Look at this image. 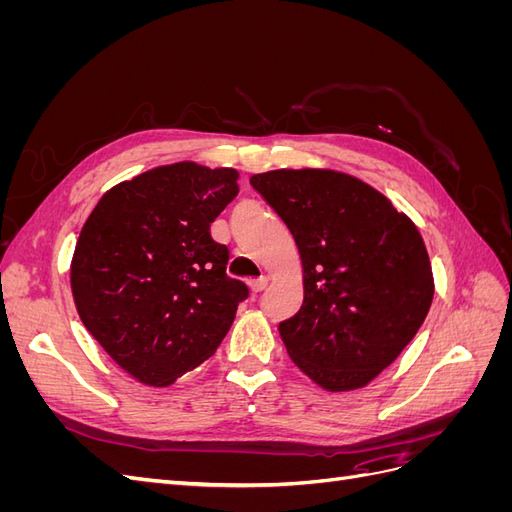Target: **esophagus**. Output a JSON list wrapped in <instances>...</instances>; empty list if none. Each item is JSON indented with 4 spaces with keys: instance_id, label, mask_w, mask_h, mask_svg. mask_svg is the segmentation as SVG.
<instances>
[{
    "instance_id": "1",
    "label": "esophagus",
    "mask_w": 512,
    "mask_h": 512,
    "mask_svg": "<svg viewBox=\"0 0 512 512\" xmlns=\"http://www.w3.org/2000/svg\"><path fill=\"white\" fill-rule=\"evenodd\" d=\"M267 284H269L267 277H258V280H252V282H250V288H252L254 294H258V292H262V290L267 288Z\"/></svg>"
}]
</instances>
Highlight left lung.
I'll return each mask as SVG.
<instances>
[{
	"label": "left lung",
	"mask_w": 512,
	"mask_h": 512,
	"mask_svg": "<svg viewBox=\"0 0 512 512\" xmlns=\"http://www.w3.org/2000/svg\"><path fill=\"white\" fill-rule=\"evenodd\" d=\"M303 262V305L280 322L305 376L354 391L404 350L431 307L433 275L421 232L384 194L337 170L252 175Z\"/></svg>",
	"instance_id": "8db88e82"
}]
</instances>
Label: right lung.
Returning <instances> with one entry per match:
<instances>
[{
  "instance_id": "add662e5",
  "label": "right lung",
  "mask_w": 512,
  "mask_h": 512,
  "mask_svg": "<svg viewBox=\"0 0 512 512\" xmlns=\"http://www.w3.org/2000/svg\"><path fill=\"white\" fill-rule=\"evenodd\" d=\"M235 168L177 162L108 190L74 247L85 329L132 378L173 384L218 350L247 299L211 222L239 194Z\"/></svg>"
}]
</instances>
